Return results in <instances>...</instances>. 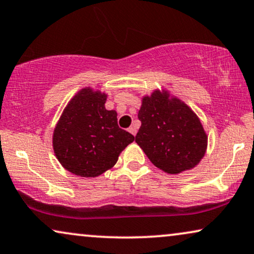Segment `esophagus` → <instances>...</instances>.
Instances as JSON below:
<instances>
[{
  "label": "esophagus",
  "instance_id": "esophagus-1",
  "mask_svg": "<svg viewBox=\"0 0 254 254\" xmlns=\"http://www.w3.org/2000/svg\"><path fill=\"white\" fill-rule=\"evenodd\" d=\"M128 130H129V133L133 134L134 136L136 135V127H135V126H130L129 128H128Z\"/></svg>",
  "mask_w": 254,
  "mask_h": 254
}]
</instances>
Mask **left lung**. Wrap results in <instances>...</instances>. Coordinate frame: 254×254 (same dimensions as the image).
Instances as JSON below:
<instances>
[{"label":"left lung","instance_id":"left-lung-1","mask_svg":"<svg viewBox=\"0 0 254 254\" xmlns=\"http://www.w3.org/2000/svg\"><path fill=\"white\" fill-rule=\"evenodd\" d=\"M137 118L141 127L135 141L154 166L179 174L198 164L207 137L197 115L180 99L154 91L142 99Z\"/></svg>","mask_w":254,"mask_h":254}]
</instances>
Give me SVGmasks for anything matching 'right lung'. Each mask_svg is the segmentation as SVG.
<instances>
[{
	"label": "right lung",
	"instance_id": "right-lung-1",
	"mask_svg": "<svg viewBox=\"0 0 254 254\" xmlns=\"http://www.w3.org/2000/svg\"><path fill=\"white\" fill-rule=\"evenodd\" d=\"M106 98L101 92L83 88L71 99L55 128L56 157L74 175H101L134 141L133 135L118 126L117 112L105 108Z\"/></svg>",
	"mask_w": 254,
	"mask_h": 254
}]
</instances>
